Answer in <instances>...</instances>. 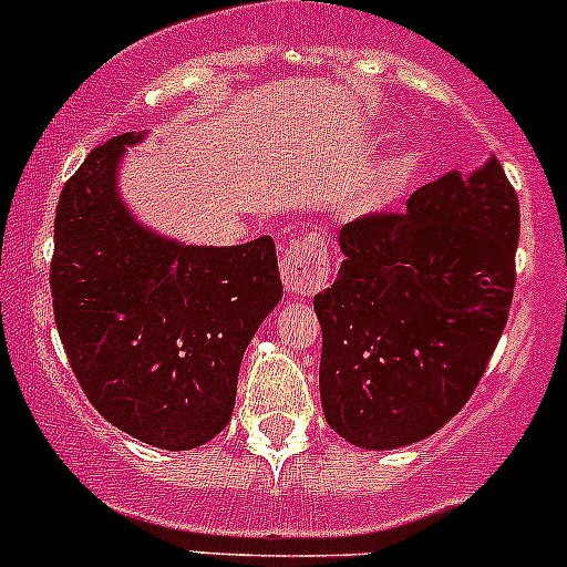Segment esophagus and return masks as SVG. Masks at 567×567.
<instances>
[{
    "instance_id": "esophagus-1",
    "label": "esophagus",
    "mask_w": 567,
    "mask_h": 567,
    "mask_svg": "<svg viewBox=\"0 0 567 567\" xmlns=\"http://www.w3.org/2000/svg\"><path fill=\"white\" fill-rule=\"evenodd\" d=\"M331 257L329 244L318 233H307L305 238L290 244L282 255V282L290 293L312 296L329 282Z\"/></svg>"
}]
</instances>
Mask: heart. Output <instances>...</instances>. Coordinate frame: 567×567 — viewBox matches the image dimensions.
<instances>
[{
	"label": "heart",
	"instance_id": "obj_1",
	"mask_svg": "<svg viewBox=\"0 0 567 567\" xmlns=\"http://www.w3.org/2000/svg\"><path fill=\"white\" fill-rule=\"evenodd\" d=\"M416 167V156L411 151H400L398 156H392L390 162L384 164V167L379 169V175L370 181L368 186V199L373 197H384V194L394 192V188L403 186L405 181H409L411 173H414Z\"/></svg>",
	"mask_w": 567,
	"mask_h": 567
}]
</instances>
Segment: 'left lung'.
I'll list each match as a JSON object with an SVG mask.
<instances>
[{
	"mask_svg": "<svg viewBox=\"0 0 567 567\" xmlns=\"http://www.w3.org/2000/svg\"><path fill=\"white\" fill-rule=\"evenodd\" d=\"M516 247L518 197L496 158L342 227L346 260L312 305L323 414L346 442L403 447L458 414L507 323Z\"/></svg>",
	"mask_w": 567,
	"mask_h": 567,
	"instance_id": "obj_1",
	"label": "left lung"
}]
</instances>
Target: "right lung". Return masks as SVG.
I'll use <instances>...</instances> for the list:
<instances>
[{"label":"right lung","instance_id":"right-lung-1","mask_svg":"<svg viewBox=\"0 0 567 567\" xmlns=\"http://www.w3.org/2000/svg\"><path fill=\"white\" fill-rule=\"evenodd\" d=\"M120 134L62 186L51 299L79 386L104 420L162 450H192L230 422L241 357L282 296L268 236L181 247L125 214Z\"/></svg>","mask_w":567,"mask_h":567}]
</instances>
